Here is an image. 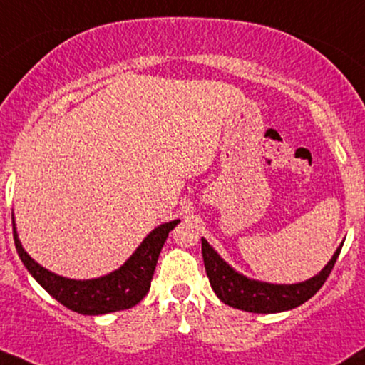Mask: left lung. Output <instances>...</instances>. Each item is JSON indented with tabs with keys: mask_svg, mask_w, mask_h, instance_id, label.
<instances>
[{
	"mask_svg": "<svg viewBox=\"0 0 365 365\" xmlns=\"http://www.w3.org/2000/svg\"><path fill=\"white\" fill-rule=\"evenodd\" d=\"M341 245L331 257L325 269L308 281L299 284H269L249 279L228 265L220 255L211 249L205 238H201V252H203L206 276L217 296L228 307L250 313H279L292 309L312 296L325 284L331 269L339 259Z\"/></svg>",
	"mask_w": 365,
	"mask_h": 365,
	"instance_id": "1",
	"label": "left lung"
}]
</instances>
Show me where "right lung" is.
Returning a JSON list of instances; mask_svg holds the SVG:
<instances>
[{
  "instance_id": "right-lung-1",
  "label": "right lung",
  "mask_w": 365,
  "mask_h": 365,
  "mask_svg": "<svg viewBox=\"0 0 365 365\" xmlns=\"http://www.w3.org/2000/svg\"><path fill=\"white\" fill-rule=\"evenodd\" d=\"M178 223L179 220H174L157 227L148 233L140 247L118 271L88 281L61 277L38 265L21 247L15 223H13V238L21 262L52 298L76 313L105 314L128 309L143 299V296L150 289L152 276L165 238Z\"/></svg>"
}]
</instances>
